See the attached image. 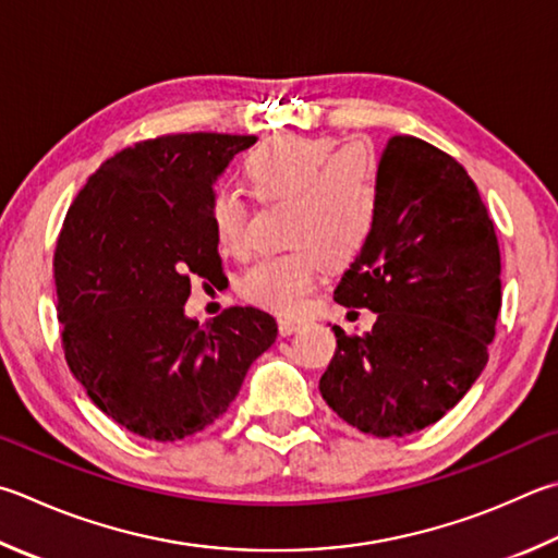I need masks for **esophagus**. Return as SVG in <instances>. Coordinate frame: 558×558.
<instances>
[{
    "label": "esophagus",
    "instance_id": "34e87169",
    "mask_svg": "<svg viewBox=\"0 0 558 558\" xmlns=\"http://www.w3.org/2000/svg\"><path fill=\"white\" fill-rule=\"evenodd\" d=\"M302 324H305V319H302V317H280L278 319V331L282 333V337H288V333L298 331Z\"/></svg>",
    "mask_w": 558,
    "mask_h": 558
}]
</instances>
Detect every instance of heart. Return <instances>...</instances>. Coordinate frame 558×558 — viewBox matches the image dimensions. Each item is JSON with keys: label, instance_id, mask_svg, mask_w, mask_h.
I'll use <instances>...</instances> for the list:
<instances>
[{"label": "heart", "instance_id": "b5f03b06", "mask_svg": "<svg viewBox=\"0 0 558 558\" xmlns=\"http://www.w3.org/2000/svg\"><path fill=\"white\" fill-rule=\"evenodd\" d=\"M241 175L260 205L286 202V244L292 246L251 263L239 280L246 300L295 310L324 268H349L366 251L380 207V170L371 150L341 146L333 136H272L248 150ZM207 215L221 253L246 248L244 197L217 190Z\"/></svg>", "mask_w": 558, "mask_h": 558}]
</instances>
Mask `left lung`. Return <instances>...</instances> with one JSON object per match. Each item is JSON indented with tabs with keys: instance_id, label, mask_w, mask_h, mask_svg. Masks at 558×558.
Instances as JSON below:
<instances>
[{
	"instance_id": "obj_1",
	"label": "left lung",
	"mask_w": 558,
	"mask_h": 558,
	"mask_svg": "<svg viewBox=\"0 0 558 558\" xmlns=\"http://www.w3.org/2000/svg\"><path fill=\"white\" fill-rule=\"evenodd\" d=\"M376 231L333 300L378 314L368 333H337L319 380L329 408L373 437L439 422L488 363L502 305L500 246L459 160L417 136L380 158Z\"/></svg>"
}]
</instances>
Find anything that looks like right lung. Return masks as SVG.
<instances>
[{
  "label": "right lung",
  "mask_w": 558,
  "mask_h": 558,
  "mask_svg": "<svg viewBox=\"0 0 558 558\" xmlns=\"http://www.w3.org/2000/svg\"><path fill=\"white\" fill-rule=\"evenodd\" d=\"M256 136L166 134L119 150L70 205L53 253L60 341L107 417L150 441L209 427L278 337L256 307L185 317L190 278L215 282V182Z\"/></svg>",
  "instance_id": "1"
}]
</instances>
